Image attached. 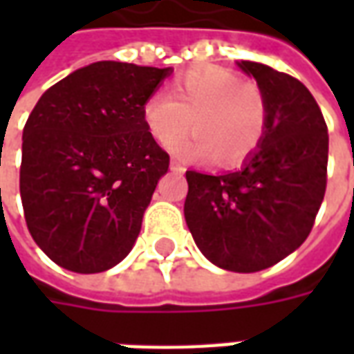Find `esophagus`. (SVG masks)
Segmentation results:
<instances>
[{
  "label": "esophagus",
  "instance_id": "esophagus-1",
  "mask_svg": "<svg viewBox=\"0 0 354 354\" xmlns=\"http://www.w3.org/2000/svg\"><path fill=\"white\" fill-rule=\"evenodd\" d=\"M170 170H176V172H184L185 169L182 167V165H180V162L172 159V161H170Z\"/></svg>",
  "mask_w": 354,
  "mask_h": 354
}]
</instances>
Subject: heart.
Listing matches in <instances>:
<instances>
[{"label": "heart", "instance_id": "1", "mask_svg": "<svg viewBox=\"0 0 354 354\" xmlns=\"http://www.w3.org/2000/svg\"><path fill=\"white\" fill-rule=\"evenodd\" d=\"M149 136L170 146L192 124L196 136L172 146L187 161L231 167L246 161L261 146L269 123L267 98L258 83L241 80L222 66L193 68L178 75L170 94L155 91L142 104Z\"/></svg>", "mask_w": 354, "mask_h": 354}]
</instances>
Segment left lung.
Returning <instances> with one entry per match:
<instances>
[{
	"mask_svg": "<svg viewBox=\"0 0 354 354\" xmlns=\"http://www.w3.org/2000/svg\"><path fill=\"white\" fill-rule=\"evenodd\" d=\"M237 64L266 94V138L235 172L187 170L184 214L207 260L256 273L284 260L311 233L326 192L328 129L301 81L260 62Z\"/></svg>",
	"mask_w": 354,
	"mask_h": 354,
	"instance_id": "obj_1",
	"label": "left lung"
}]
</instances>
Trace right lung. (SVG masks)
Here are the masks:
<instances>
[{
  "label": "right lung",
  "mask_w": 354,
  "mask_h": 354,
  "mask_svg": "<svg viewBox=\"0 0 354 354\" xmlns=\"http://www.w3.org/2000/svg\"><path fill=\"white\" fill-rule=\"evenodd\" d=\"M172 68L102 60L47 88L22 132L20 197L37 246L73 273H102L136 243L169 153L142 104Z\"/></svg>",
  "instance_id": "right-lung-1"
}]
</instances>
